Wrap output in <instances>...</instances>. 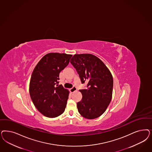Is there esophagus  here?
I'll list each match as a JSON object with an SVG mask.
<instances>
[{"label":"esophagus","instance_id":"1","mask_svg":"<svg viewBox=\"0 0 152 152\" xmlns=\"http://www.w3.org/2000/svg\"><path fill=\"white\" fill-rule=\"evenodd\" d=\"M77 88H76L75 87H73V88L70 89V93H73L75 91H77Z\"/></svg>","mask_w":152,"mask_h":152}]
</instances>
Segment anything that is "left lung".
<instances>
[{"label": "left lung", "mask_w": 152, "mask_h": 152, "mask_svg": "<svg viewBox=\"0 0 152 152\" xmlns=\"http://www.w3.org/2000/svg\"><path fill=\"white\" fill-rule=\"evenodd\" d=\"M70 63L82 83H87L86 89L79 90L82 99L77 103L79 113L87 119L99 117L106 110L113 96V82L110 70L92 54H75Z\"/></svg>", "instance_id": "left-lung-1"}]
</instances>
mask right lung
<instances>
[{"mask_svg":"<svg viewBox=\"0 0 152 152\" xmlns=\"http://www.w3.org/2000/svg\"><path fill=\"white\" fill-rule=\"evenodd\" d=\"M72 55L51 53L45 55L35 66L29 82V92L34 106L48 118L64 113L69 92L59 85V73L69 63Z\"/></svg>","mask_w":152,"mask_h":152,"instance_id":"obj_1","label":"right lung"}]
</instances>
